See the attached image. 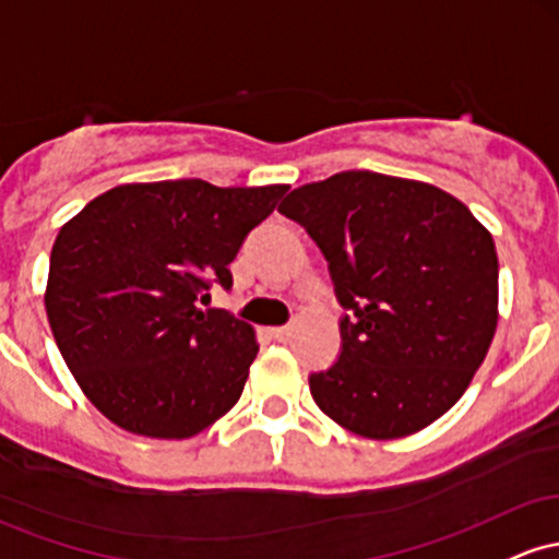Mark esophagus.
<instances>
[{"mask_svg":"<svg viewBox=\"0 0 559 559\" xmlns=\"http://www.w3.org/2000/svg\"><path fill=\"white\" fill-rule=\"evenodd\" d=\"M270 336L275 342H289L292 340V326H278V329H270Z\"/></svg>","mask_w":559,"mask_h":559,"instance_id":"esophagus-1","label":"esophagus"}]
</instances>
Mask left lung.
I'll list each match as a JSON object with an SVG mask.
<instances>
[{"instance_id":"8db88e82","label":"left lung","mask_w":559,"mask_h":559,"mask_svg":"<svg viewBox=\"0 0 559 559\" xmlns=\"http://www.w3.org/2000/svg\"><path fill=\"white\" fill-rule=\"evenodd\" d=\"M329 260L342 353L312 373L318 408L371 440L419 432L486 360L499 323V257L486 225L445 190L353 169L278 206Z\"/></svg>"}]
</instances>
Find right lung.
Segmentation results:
<instances>
[{
	"mask_svg": "<svg viewBox=\"0 0 559 559\" xmlns=\"http://www.w3.org/2000/svg\"><path fill=\"white\" fill-rule=\"evenodd\" d=\"M289 186L127 182L92 199L52 243L45 308L60 355L116 427L156 440L204 432L241 397L257 336L225 310L243 238Z\"/></svg>",
	"mask_w": 559,
	"mask_h": 559,
	"instance_id": "right-lung-1",
	"label": "right lung"
}]
</instances>
